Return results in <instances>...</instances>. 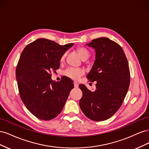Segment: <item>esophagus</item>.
Segmentation results:
<instances>
[{
  "instance_id": "esophagus-1",
  "label": "esophagus",
  "mask_w": 149,
  "mask_h": 149,
  "mask_svg": "<svg viewBox=\"0 0 149 149\" xmlns=\"http://www.w3.org/2000/svg\"><path fill=\"white\" fill-rule=\"evenodd\" d=\"M74 88H78V83H77V82H76V81H74Z\"/></svg>"
}]
</instances>
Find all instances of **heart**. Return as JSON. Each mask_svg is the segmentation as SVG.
I'll use <instances>...</instances> for the list:
<instances>
[{
    "mask_svg": "<svg viewBox=\"0 0 149 149\" xmlns=\"http://www.w3.org/2000/svg\"><path fill=\"white\" fill-rule=\"evenodd\" d=\"M78 53L82 58L84 59H88L89 56V53L86 49L84 48H78ZM66 55V53H65L61 57V61H63ZM84 73L83 70L80 68H68L64 71V74L72 79L74 80H78L79 78Z\"/></svg>",
    "mask_w": 149,
    "mask_h": 149,
    "instance_id": "1",
    "label": "heart"
}]
</instances>
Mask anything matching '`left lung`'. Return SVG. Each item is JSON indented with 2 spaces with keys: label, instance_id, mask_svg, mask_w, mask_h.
<instances>
[{
  "label": "left lung",
  "instance_id": "1",
  "mask_svg": "<svg viewBox=\"0 0 149 149\" xmlns=\"http://www.w3.org/2000/svg\"><path fill=\"white\" fill-rule=\"evenodd\" d=\"M86 45L94 49L96 59L87 78L96 81L91 91L84 84L79 106L84 114L95 121H102L113 116L123 104L130 84L128 61L122 47L107 38L93 40Z\"/></svg>",
  "mask_w": 149,
  "mask_h": 149
}]
</instances>
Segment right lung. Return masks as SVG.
I'll list each match as a JSON object with an SVG mask.
<instances>
[{
  "label": "right lung",
  "instance_id": "add662e5",
  "mask_svg": "<svg viewBox=\"0 0 149 149\" xmlns=\"http://www.w3.org/2000/svg\"><path fill=\"white\" fill-rule=\"evenodd\" d=\"M73 45L38 38L22 52L16 68L17 85L22 102L36 118L44 120L56 118L74 88L70 78L64 76L56 82L51 74L59 69L61 56Z\"/></svg>",
  "mask_w": 149,
  "mask_h": 149
}]
</instances>
